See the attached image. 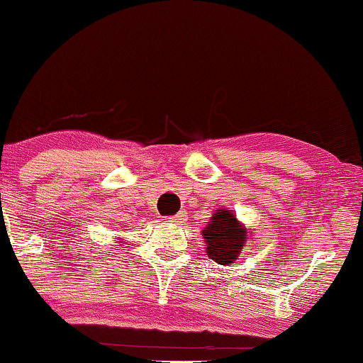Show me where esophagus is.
Wrapping results in <instances>:
<instances>
[{"label": "esophagus", "mask_w": 363, "mask_h": 363, "mask_svg": "<svg viewBox=\"0 0 363 363\" xmlns=\"http://www.w3.org/2000/svg\"><path fill=\"white\" fill-rule=\"evenodd\" d=\"M171 223H174V225H182V223L186 221V213L185 211H182V213H178L177 216H173V218H169Z\"/></svg>", "instance_id": "esophagus-1"}]
</instances>
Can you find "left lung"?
I'll list each match as a JSON object with an SVG mask.
<instances>
[{
	"instance_id": "8db88e82",
	"label": "left lung",
	"mask_w": 363,
	"mask_h": 363,
	"mask_svg": "<svg viewBox=\"0 0 363 363\" xmlns=\"http://www.w3.org/2000/svg\"><path fill=\"white\" fill-rule=\"evenodd\" d=\"M250 233L238 221L233 211L219 207L211 216L207 226L202 230V242L206 243V254L221 266H231L242 254Z\"/></svg>"
}]
</instances>
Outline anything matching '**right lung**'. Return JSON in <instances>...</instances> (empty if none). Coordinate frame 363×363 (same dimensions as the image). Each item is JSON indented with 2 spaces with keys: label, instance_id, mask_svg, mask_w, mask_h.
<instances>
[{
  "label": "right lung",
  "instance_id": "right-lung-1",
  "mask_svg": "<svg viewBox=\"0 0 363 363\" xmlns=\"http://www.w3.org/2000/svg\"><path fill=\"white\" fill-rule=\"evenodd\" d=\"M118 243H121V242H118Z\"/></svg>",
  "mask_w": 363,
  "mask_h": 363
}]
</instances>
